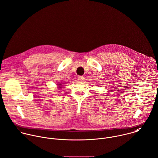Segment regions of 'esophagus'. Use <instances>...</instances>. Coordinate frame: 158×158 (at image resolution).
Instances as JSON below:
<instances>
[{"mask_svg":"<svg viewBox=\"0 0 158 158\" xmlns=\"http://www.w3.org/2000/svg\"><path fill=\"white\" fill-rule=\"evenodd\" d=\"M77 80H78L79 82H83L84 81V77H83V76H79L77 77Z\"/></svg>","mask_w":158,"mask_h":158,"instance_id":"1","label":"esophagus"}]
</instances>
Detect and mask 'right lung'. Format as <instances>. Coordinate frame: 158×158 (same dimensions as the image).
<instances>
[{"mask_svg":"<svg viewBox=\"0 0 158 158\" xmlns=\"http://www.w3.org/2000/svg\"><path fill=\"white\" fill-rule=\"evenodd\" d=\"M59 85V84H58ZM61 85L62 84H60V85H58L59 86V88H61Z\"/></svg>","mask_w":158,"mask_h":158,"instance_id":"1","label":"right lung"}]
</instances>
